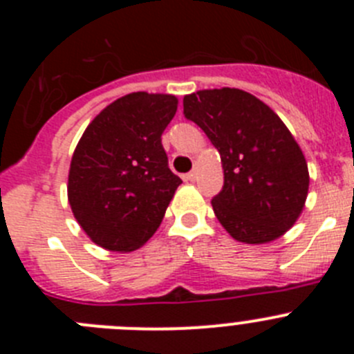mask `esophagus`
I'll return each mask as SVG.
<instances>
[{
  "label": "esophagus",
  "mask_w": 354,
  "mask_h": 354,
  "mask_svg": "<svg viewBox=\"0 0 354 354\" xmlns=\"http://www.w3.org/2000/svg\"><path fill=\"white\" fill-rule=\"evenodd\" d=\"M184 179H186V180H192V183H193V180L196 179V168H193V170L189 171V174L184 175Z\"/></svg>",
  "instance_id": "34e87169"
}]
</instances>
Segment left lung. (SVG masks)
<instances>
[{"mask_svg": "<svg viewBox=\"0 0 354 354\" xmlns=\"http://www.w3.org/2000/svg\"><path fill=\"white\" fill-rule=\"evenodd\" d=\"M184 117L221 156L223 187L211 204L225 230L248 245L283 236L305 205L308 168L280 117L239 88L186 95Z\"/></svg>", "mask_w": 354, "mask_h": 354, "instance_id": "left-lung-1", "label": "left lung"}]
</instances>
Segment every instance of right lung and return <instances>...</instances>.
<instances>
[{
    "label": "right lung",
    "instance_id": "obj_1",
    "mask_svg": "<svg viewBox=\"0 0 354 354\" xmlns=\"http://www.w3.org/2000/svg\"><path fill=\"white\" fill-rule=\"evenodd\" d=\"M175 111V95L134 92L106 106L84 129L67 192L74 218L95 245L133 252L161 225L183 183L161 143Z\"/></svg>",
    "mask_w": 354,
    "mask_h": 354
}]
</instances>
